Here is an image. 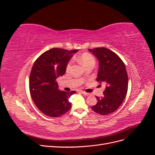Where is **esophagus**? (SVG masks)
Wrapping results in <instances>:
<instances>
[{
  "label": "esophagus",
  "instance_id": "34e87169",
  "mask_svg": "<svg viewBox=\"0 0 155 155\" xmlns=\"http://www.w3.org/2000/svg\"><path fill=\"white\" fill-rule=\"evenodd\" d=\"M81 92L83 94L85 95V96H90V95H91V94H89V93H88V92H85V91H81Z\"/></svg>",
  "mask_w": 155,
  "mask_h": 155
}]
</instances>
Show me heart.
I'll list each match as a JSON object with an SVG mask.
<instances>
[{"label": "heart", "instance_id": "1", "mask_svg": "<svg viewBox=\"0 0 155 155\" xmlns=\"http://www.w3.org/2000/svg\"><path fill=\"white\" fill-rule=\"evenodd\" d=\"M79 61H80V63L85 67H87L89 64H94V63H95L94 58V57L92 55H91L90 54H88V53L83 54L80 56V57L79 58ZM72 63V60H70V61L67 63V67H66L67 71H68V70H70V67H71Z\"/></svg>", "mask_w": 155, "mask_h": 155}]
</instances>
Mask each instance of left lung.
<instances>
[{
  "mask_svg": "<svg viewBox=\"0 0 155 155\" xmlns=\"http://www.w3.org/2000/svg\"><path fill=\"white\" fill-rule=\"evenodd\" d=\"M99 61L97 81L107 83L104 96H96L97 104L91 109L97 114L107 115L118 109L128 90V76L123 61L114 51L106 48L88 49Z\"/></svg>",
  "mask_w": 155,
  "mask_h": 155,
  "instance_id": "left-lung-1",
  "label": "left lung"
}]
</instances>
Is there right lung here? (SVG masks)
Returning a JSON list of instances; mask_svg holds the SVG:
<instances>
[{"mask_svg": "<svg viewBox=\"0 0 155 155\" xmlns=\"http://www.w3.org/2000/svg\"><path fill=\"white\" fill-rule=\"evenodd\" d=\"M78 51L50 49L42 54L33 65L29 78L30 94L44 114L57 118L66 114L71 108L68 98L76 92L59 91L56 79L65 73L69 60Z\"/></svg>", "mask_w": 155, "mask_h": 155, "instance_id": "obj_1", "label": "right lung"}]
</instances>
